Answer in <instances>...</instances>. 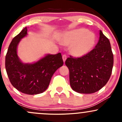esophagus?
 I'll use <instances>...</instances> for the list:
<instances>
[{
    "instance_id": "1",
    "label": "esophagus",
    "mask_w": 122,
    "mask_h": 122,
    "mask_svg": "<svg viewBox=\"0 0 122 122\" xmlns=\"http://www.w3.org/2000/svg\"><path fill=\"white\" fill-rule=\"evenodd\" d=\"M62 59H63V61H64V62H65L66 60V56L65 54H64V55L62 56Z\"/></svg>"
}]
</instances>
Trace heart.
Instances as JSON below:
<instances>
[{"mask_svg":"<svg viewBox=\"0 0 122 122\" xmlns=\"http://www.w3.org/2000/svg\"><path fill=\"white\" fill-rule=\"evenodd\" d=\"M63 42L71 45V53L76 57L85 55L92 49L95 43V36L85 29H79L68 32Z\"/></svg>","mask_w":122,"mask_h":122,"instance_id":"heart-1","label":"heart"}]
</instances>
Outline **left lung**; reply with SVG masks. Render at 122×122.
<instances>
[{
  "label": "left lung",
  "instance_id": "1",
  "mask_svg": "<svg viewBox=\"0 0 122 122\" xmlns=\"http://www.w3.org/2000/svg\"><path fill=\"white\" fill-rule=\"evenodd\" d=\"M100 37L94 49L81 57L70 56L65 61L69 70L71 88L80 93H92L102 89L110 79L114 56L110 41L100 30Z\"/></svg>",
  "mask_w": 122,
  "mask_h": 122
}]
</instances>
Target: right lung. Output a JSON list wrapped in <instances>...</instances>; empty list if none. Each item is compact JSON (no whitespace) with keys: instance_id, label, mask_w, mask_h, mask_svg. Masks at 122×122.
Listing matches in <instances>:
<instances>
[{"instance_id":"add662e5","label":"right lung","mask_w":122,"mask_h":122,"mask_svg":"<svg viewBox=\"0 0 122 122\" xmlns=\"http://www.w3.org/2000/svg\"><path fill=\"white\" fill-rule=\"evenodd\" d=\"M27 31V27L24 28L12 39L5 56V70L11 83L17 90L25 94L37 95L47 89L53 74L64 62L60 53L47 54L34 64L21 62L16 49Z\"/></svg>"}]
</instances>
